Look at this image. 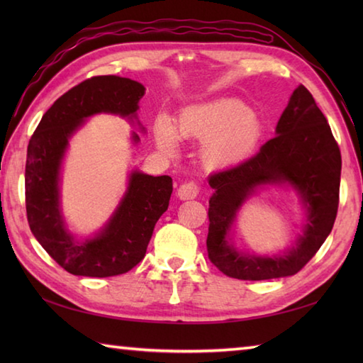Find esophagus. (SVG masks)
I'll return each instance as SVG.
<instances>
[{
	"instance_id": "34e87169",
	"label": "esophagus",
	"mask_w": 363,
	"mask_h": 363,
	"mask_svg": "<svg viewBox=\"0 0 363 363\" xmlns=\"http://www.w3.org/2000/svg\"><path fill=\"white\" fill-rule=\"evenodd\" d=\"M199 194V186L195 182H184L182 186L177 189V196L181 199H194Z\"/></svg>"
}]
</instances>
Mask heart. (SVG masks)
Wrapping results in <instances>:
<instances>
[{"label":"heart","mask_w":363,"mask_h":363,"mask_svg":"<svg viewBox=\"0 0 363 363\" xmlns=\"http://www.w3.org/2000/svg\"><path fill=\"white\" fill-rule=\"evenodd\" d=\"M176 134L179 138L204 140V164L225 168L240 164L256 151L262 138V123L243 103L223 98L186 107L176 121ZM156 138L162 150L174 151V134L167 121L157 123Z\"/></svg>","instance_id":"b5f03b06"}]
</instances>
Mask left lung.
Instances as JSON below:
<instances>
[{
    "instance_id": "obj_1",
    "label": "left lung",
    "mask_w": 363,
    "mask_h": 363,
    "mask_svg": "<svg viewBox=\"0 0 363 363\" xmlns=\"http://www.w3.org/2000/svg\"><path fill=\"white\" fill-rule=\"evenodd\" d=\"M342 156L325 115L312 94L298 86L276 126V135L243 164L209 176L215 190L209 199L207 254L229 277L243 281L276 279L296 274L333 230L340 194ZM289 183L298 191L308 215L292 248L284 255L252 257L227 242L241 204L256 188Z\"/></svg>"
}]
</instances>
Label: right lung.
<instances>
[{"label": "right lung", "instance_id": "add662e5", "mask_svg": "<svg viewBox=\"0 0 363 363\" xmlns=\"http://www.w3.org/2000/svg\"><path fill=\"white\" fill-rule=\"evenodd\" d=\"M143 95L145 87L137 81L94 76L56 99L30 137L25 172L28 223L37 242L68 273L89 277L128 273L145 257L154 226L168 209L172 177L133 172L117 211L94 238L76 240L60 213L59 174L68 138L95 113L135 117ZM133 140H140L135 133Z\"/></svg>", "mask_w": 363, "mask_h": 363}]
</instances>
